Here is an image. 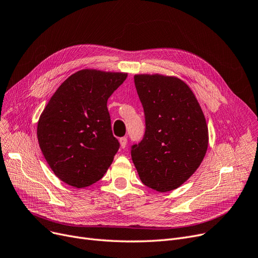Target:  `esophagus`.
Returning <instances> with one entry per match:
<instances>
[{
  "mask_svg": "<svg viewBox=\"0 0 258 258\" xmlns=\"http://www.w3.org/2000/svg\"><path fill=\"white\" fill-rule=\"evenodd\" d=\"M126 144H127V138L126 137L120 138V145H121L122 149H124L126 147Z\"/></svg>",
  "mask_w": 258,
  "mask_h": 258,
  "instance_id": "obj_1",
  "label": "esophagus"
}]
</instances>
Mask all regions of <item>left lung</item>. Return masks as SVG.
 I'll use <instances>...</instances> for the list:
<instances>
[{
  "label": "left lung",
  "instance_id": "obj_1",
  "mask_svg": "<svg viewBox=\"0 0 258 258\" xmlns=\"http://www.w3.org/2000/svg\"><path fill=\"white\" fill-rule=\"evenodd\" d=\"M145 132L131 155L141 181L158 192L180 186L198 169L208 149V126L193 92L183 81L136 75Z\"/></svg>",
  "mask_w": 258,
  "mask_h": 258
}]
</instances>
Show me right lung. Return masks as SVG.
<instances>
[{"label": "right lung", "mask_w": 258, "mask_h": 258, "mask_svg": "<svg viewBox=\"0 0 258 258\" xmlns=\"http://www.w3.org/2000/svg\"><path fill=\"white\" fill-rule=\"evenodd\" d=\"M126 74L83 70L50 98L38 123V140L50 169L62 181L85 187L100 180L120 143L113 135L107 99Z\"/></svg>", "instance_id": "1"}]
</instances>
